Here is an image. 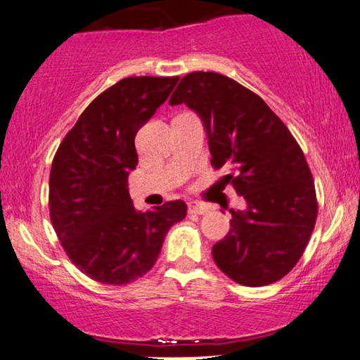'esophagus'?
I'll return each mask as SVG.
<instances>
[{"mask_svg": "<svg viewBox=\"0 0 360 360\" xmlns=\"http://www.w3.org/2000/svg\"><path fill=\"white\" fill-rule=\"evenodd\" d=\"M188 212L190 213H197V214H205L210 212V207L205 203H198V202H190L188 203Z\"/></svg>", "mask_w": 360, "mask_h": 360, "instance_id": "esophagus-1", "label": "esophagus"}]
</instances>
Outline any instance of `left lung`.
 <instances>
[{"label":"left lung","mask_w":360,"mask_h":360,"mask_svg":"<svg viewBox=\"0 0 360 360\" xmlns=\"http://www.w3.org/2000/svg\"><path fill=\"white\" fill-rule=\"evenodd\" d=\"M202 120L212 163L246 202L231 210L230 231L214 243V263L243 286H266L300 261L317 217L314 180L301 147L268 104L233 79L191 72L170 105Z\"/></svg>","instance_id":"8db88e82"}]
</instances>
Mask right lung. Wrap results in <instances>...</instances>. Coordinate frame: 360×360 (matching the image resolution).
Instances as JSON below:
<instances>
[{"label": "right lung", "instance_id": "1", "mask_svg": "<svg viewBox=\"0 0 360 360\" xmlns=\"http://www.w3.org/2000/svg\"><path fill=\"white\" fill-rule=\"evenodd\" d=\"M179 77H125L97 96L56 152L49 176L51 221L84 274L127 284L155 264L167 231L186 217L181 200L137 210L129 174L135 135L167 101Z\"/></svg>", "mask_w": 360, "mask_h": 360}]
</instances>
